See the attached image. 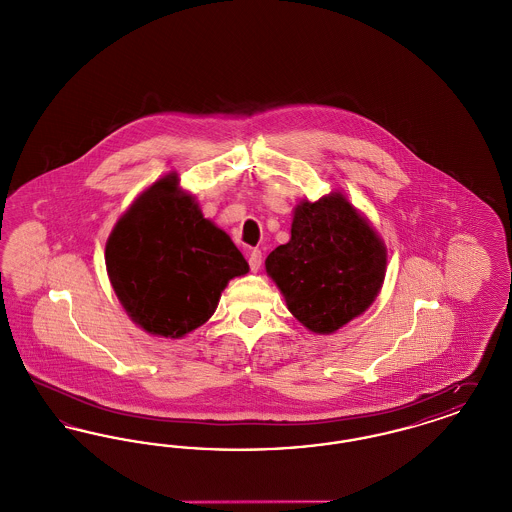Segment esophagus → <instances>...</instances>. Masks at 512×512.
I'll list each match as a JSON object with an SVG mask.
<instances>
[{"label": "esophagus", "mask_w": 512, "mask_h": 512, "mask_svg": "<svg viewBox=\"0 0 512 512\" xmlns=\"http://www.w3.org/2000/svg\"><path fill=\"white\" fill-rule=\"evenodd\" d=\"M247 261H249V267H251V270H253V272H257V270L261 268V263H263V253H261L259 249H253V251L249 253Z\"/></svg>", "instance_id": "1"}]
</instances>
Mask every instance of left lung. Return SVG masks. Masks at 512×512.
Segmentation results:
<instances>
[{
  "label": "left lung",
  "instance_id": "left-lung-1",
  "mask_svg": "<svg viewBox=\"0 0 512 512\" xmlns=\"http://www.w3.org/2000/svg\"><path fill=\"white\" fill-rule=\"evenodd\" d=\"M386 245L340 192L301 201L292 238L265 261L293 317L315 334H334L363 315L386 276Z\"/></svg>",
  "mask_w": 512,
  "mask_h": 512
}]
</instances>
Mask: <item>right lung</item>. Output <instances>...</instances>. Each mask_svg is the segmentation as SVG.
I'll list each match as a JSON object with an SVG mask.
<instances>
[{
	"label": "right lung",
	"mask_w": 512,
	"mask_h": 512,
	"mask_svg": "<svg viewBox=\"0 0 512 512\" xmlns=\"http://www.w3.org/2000/svg\"><path fill=\"white\" fill-rule=\"evenodd\" d=\"M105 267L128 317L172 340L205 324L226 284L249 270L230 236L180 190L176 174L149 186L115 224Z\"/></svg>",
	"instance_id": "add662e5"
}]
</instances>
